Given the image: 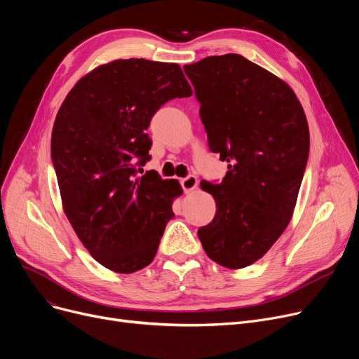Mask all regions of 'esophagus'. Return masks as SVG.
<instances>
[{"instance_id":"esophagus-1","label":"esophagus","mask_w":359,"mask_h":359,"mask_svg":"<svg viewBox=\"0 0 359 359\" xmlns=\"http://www.w3.org/2000/svg\"><path fill=\"white\" fill-rule=\"evenodd\" d=\"M180 183H182V188H183V191L188 194V192H192L194 189H196V186H198V179L195 177V176H188V177H184V179H182L180 180Z\"/></svg>"}]
</instances>
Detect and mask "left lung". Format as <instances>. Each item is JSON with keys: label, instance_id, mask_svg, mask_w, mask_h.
Segmentation results:
<instances>
[{"label": "left lung", "instance_id": "8db88e82", "mask_svg": "<svg viewBox=\"0 0 359 359\" xmlns=\"http://www.w3.org/2000/svg\"><path fill=\"white\" fill-rule=\"evenodd\" d=\"M183 70L210 149L229 168L222 183L201 182L217 210L198 236L214 262L239 270L266 255L290 222L309 154L308 121L285 81L239 54Z\"/></svg>", "mask_w": 359, "mask_h": 359}]
</instances>
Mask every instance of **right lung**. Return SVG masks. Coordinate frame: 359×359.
I'll return each instance as SVG.
<instances>
[{
	"mask_svg": "<svg viewBox=\"0 0 359 359\" xmlns=\"http://www.w3.org/2000/svg\"><path fill=\"white\" fill-rule=\"evenodd\" d=\"M191 95L179 65L129 58L85 74L60 107L51 157L61 204L77 238L108 270L130 274L157 254L183 189L155 171L137 176L136 165L151 158L145 130L152 116Z\"/></svg>",
	"mask_w": 359,
	"mask_h": 359,
	"instance_id": "add662e5",
	"label": "right lung"
}]
</instances>
